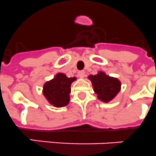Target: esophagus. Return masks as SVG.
I'll return each instance as SVG.
<instances>
[{
	"mask_svg": "<svg viewBox=\"0 0 156 156\" xmlns=\"http://www.w3.org/2000/svg\"><path fill=\"white\" fill-rule=\"evenodd\" d=\"M78 75L80 78H84L85 75H86V72H85V70H80V71H78Z\"/></svg>",
	"mask_w": 156,
	"mask_h": 156,
	"instance_id": "esophagus-1",
	"label": "esophagus"
}]
</instances>
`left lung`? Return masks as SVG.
Instances as JSON below:
<instances>
[{
  "label": "left lung",
  "instance_id": "8db88e82",
  "mask_svg": "<svg viewBox=\"0 0 156 156\" xmlns=\"http://www.w3.org/2000/svg\"><path fill=\"white\" fill-rule=\"evenodd\" d=\"M88 78L92 82L98 98L103 102H109L120 92V80L107 75L105 72L99 71L95 75H90Z\"/></svg>",
  "mask_w": 156,
  "mask_h": 156
}]
</instances>
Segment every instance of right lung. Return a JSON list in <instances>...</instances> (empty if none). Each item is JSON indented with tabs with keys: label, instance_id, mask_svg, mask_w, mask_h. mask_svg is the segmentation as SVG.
I'll return each mask as SVG.
<instances>
[{
	"label": "right lung",
	"instance_id": "add662e5",
	"mask_svg": "<svg viewBox=\"0 0 156 156\" xmlns=\"http://www.w3.org/2000/svg\"><path fill=\"white\" fill-rule=\"evenodd\" d=\"M75 80V77L68 78L66 74L58 73L53 79L45 82L43 94L48 102L55 107L66 106L70 102V86Z\"/></svg>",
	"mask_w": 156,
	"mask_h": 156
}]
</instances>
